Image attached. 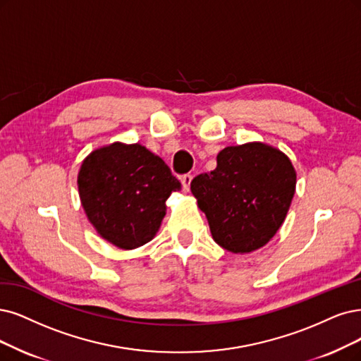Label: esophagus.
Wrapping results in <instances>:
<instances>
[{
	"label": "esophagus",
	"instance_id": "obj_1",
	"mask_svg": "<svg viewBox=\"0 0 361 361\" xmlns=\"http://www.w3.org/2000/svg\"><path fill=\"white\" fill-rule=\"evenodd\" d=\"M192 173H184L181 177V184H183V190L189 192L190 190V183H192Z\"/></svg>",
	"mask_w": 361,
	"mask_h": 361
}]
</instances>
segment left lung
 Returning a JSON list of instances; mask_svg holds the SVG:
<instances>
[{
    "label": "left lung",
    "instance_id": "8db88e82",
    "mask_svg": "<svg viewBox=\"0 0 361 361\" xmlns=\"http://www.w3.org/2000/svg\"><path fill=\"white\" fill-rule=\"evenodd\" d=\"M296 188L290 159L271 145L226 147L217 168L190 183L214 241L232 252H250L281 228Z\"/></svg>",
    "mask_w": 361,
    "mask_h": 361
}]
</instances>
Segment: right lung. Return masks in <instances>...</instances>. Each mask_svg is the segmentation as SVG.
Returning a JSON list of instances; mask_svg holds the SVG:
<instances>
[{
    "instance_id": "1",
    "label": "right lung",
    "mask_w": 361,
    "mask_h": 361,
    "mask_svg": "<svg viewBox=\"0 0 361 361\" xmlns=\"http://www.w3.org/2000/svg\"><path fill=\"white\" fill-rule=\"evenodd\" d=\"M77 183L89 221L123 250L153 239L166 214V199L181 190L164 160L140 144L114 142L92 152Z\"/></svg>"
}]
</instances>
